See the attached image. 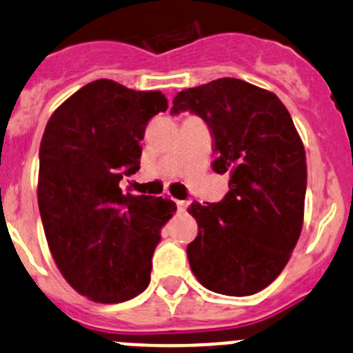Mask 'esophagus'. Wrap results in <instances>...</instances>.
Listing matches in <instances>:
<instances>
[{
	"label": "esophagus",
	"mask_w": 353,
	"mask_h": 353,
	"mask_svg": "<svg viewBox=\"0 0 353 353\" xmlns=\"http://www.w3.org/2000/svg\"><path fill=\"white\" fill-rule=\"evenodd\" d=\"M176 205H177V210H179V212H184V210L188 208V205H190V203L184 201V199H177Z\"/></svg>",
	"instance_id": "34e87169"
}]
</instances>
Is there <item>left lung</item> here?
I'll use <instances>...</instances> for the list:
<instances>
[{
  "label": "left lung",
  "mask_w": 353,
  "mask_h": 353,
  "mask_svg": "<svg viewBox=\"0 0 353 353\" xmlns=\"http://www.w3.org/2000/svg\"><path fill=\"white\" fill-rule=\"evenodd\" d=\"M172 114L203 117L213 170L229 174L220 203H191L198 236L188 259L198 282L223 295H252L282 273L301 236L307 163L301 137L273 92L219 78L174 97Z\"/></svg>",
  "instance_id": "obj_1"
}]
</instances>
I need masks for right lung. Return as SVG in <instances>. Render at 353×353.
Instances as JSON below:
<instances>
[{
    "mask_svg": "<svg viewBox=\"0 0 353 353\" xmlns=\"http://www.w3.org/2000/svg\"><path fill=\"white\" fill-rule=\"evenodd\" d=\"M169 104L162 92L95 80L68 97L46 124L37 199L61 275L101 304L130 301L150 283L169 198L124 194L119 181L140 169L147 124Z\"/></svg>",
    "mask_w": 353,
    "mask_h": 353,
    "instance_id": "add662e5",
    "label": "right lung"
}]
</instances>
